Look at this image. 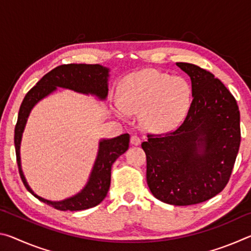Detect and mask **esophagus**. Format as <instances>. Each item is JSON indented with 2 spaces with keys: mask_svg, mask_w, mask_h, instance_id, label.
Returning a JSON list of instances; mask_svg holds the SVG:
<instances>
[{
  "mask_svg": "<svg viewBox=\"0 0 251 251\" xmlns=\"http://www.w3.org/2000/svg\"><path fill=\"white\" fill-rule=\"evenodd\" d=\"M141 138H139V136L137 135H133L130 137V144L131 145H135V146H138L139 144H141Z\"/></svg>",
  "mask_w": 251,
  "mask_h": 251,
  "instance_id": "1",
  "label": "esophagus"
}]
</instances>
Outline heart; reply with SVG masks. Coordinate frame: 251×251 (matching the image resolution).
I'll list each match as a JSON object with an SVG mask.
<instances>
[{"instance_id": "b5f03b06", "label": "heart", "mask_w": 251, "mask_h": 251, "mask_svg": "<svg viewBox=\"0 0 251 251\" xmlns=\"http://www.w3.org/2000/svg\"><path fill=\"white\" fill-rule=\"evenodd\" d=\"M190 104L185 80L156 70L130 74L121 86V106L127 113H141L146 128L165 131L182 121Z\"/></svg>"}]
</instances>
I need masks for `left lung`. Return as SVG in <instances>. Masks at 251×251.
Wrapping results in <instances>:
<instances>
[{
    "label": "left lung",
    "mask_w": 251,
    "mask_h": 251,
    "mask_svg": "<svg viewBox=\"0 0 251 251\" xmlns=\"http://www.w3.org/2000/svg\"><path fill=\"white\" fill-rule=\"evenodd\" d=\"M189 75L193 100L176 129L147 134V185L158 201L196 205L223 192L240 146L237 101L215 75L190 63H177Z\"/></svg>",
    "instance_id": "obj_1"
}]
</instances>
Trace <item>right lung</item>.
<instances>
[{"instance_id":"obj_1","label":"right lung","mask_w":251,"mask_h":251,"mask_svg":"<svg viewBox=\"0 0 251 251\" xmlns=\"http://www.w3.org/2000/svg\"><path fill=\"white\" fill-rule=\"evenodd\" d=\"M107 76L108 70L99 64H65L55 67L45 74L34 87L27 92L21 104L19 110L18 122L14 130V145L16 152V161H18L21 179L29 193L33 194L39 201L48 203L57 210H84L95 207L103 201L107 195L110 185V174L112 166L118 157L127 151L129 146V135L123 134L116 138L104 139L100 143L99 155L93 168L92 175L87 185L79 194L74 197L62 201H50L42 198L32 192L29 188L24 175L21 169L20 160V144L22 138L24 126L26 124L28 114L37 101L43 97L48 96L50 93L56 90V87L70 88L75 92L84 93V94H94L100 99L104 100L107 96Z\"/></svg>"}]
</instances>
